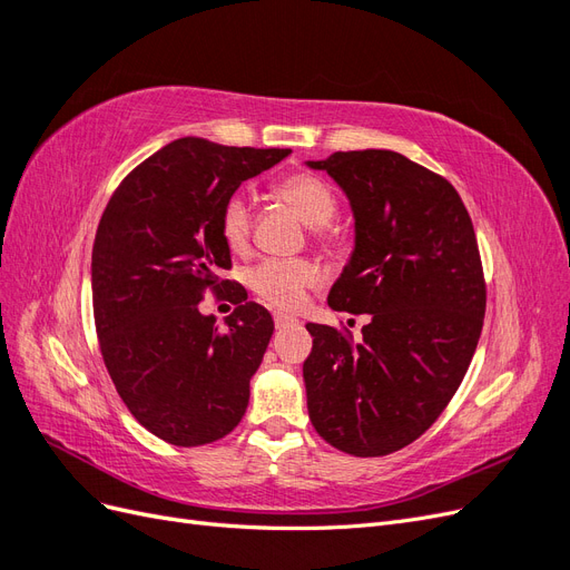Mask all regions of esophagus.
Returning a JSON list of instances; mask_svg holds the SVG:
<instances>
[{"label": "esophagus", "instance_id": "1", "mask_svg": "<svg viewBox=\"0 0 570 570\" xmlns=\"http://www.w3.org/2000/svg\"><path fill=\"white\" fill-rule=\"evenodd\" d=\"M273 321H275V327H278V331H285V327H297L299 325V321L295 316H285V314H275Z\"/></svg>", "mask_w": 570, "mask_h": 570}]
</instances>
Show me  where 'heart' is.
<instances>
[{"label": "heart", "instance_id": "1", "mask_svg": "<svg viewBox=\"0 0 570 570\" xmlns=\"http://www.w3.org/2000/svg\"><path fill=\"white\" fill-rule=\"evenodd\" d=\"M275 199L285 202L295 209L304 223L314 230V239L323 247H331L340 239L333 228V216L337 212V199L331 185L308 170H295L271 185ZM220 239L233 254H245L252 243V209L245 197H230L223 204L218 216ZM321 278V271L314 262L304 256L292 258H264L247 271V287L254 295L275 308H297L308 287Z\"/></svg>", "mask_w": 570, "mask_h": 570}]
</instances>
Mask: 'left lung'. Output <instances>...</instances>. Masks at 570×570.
<instances>
[{
  "label": "left lung",
  "mask_w": 570,
  "mask_h": 570,
  "mask_svg": "<svg viewBox=\"0 0 570 570\" xmlns=\"http://www.w3.org/2000/svg\"><path fill=\"white\" fill-rule=\"evenodd\" d=\"M308 166L347 193L356 220L327 304L371 316L356 342L306 325L308 419L344 454L385 456L438 421L471 366L488 302L475 230L452 183L396 151H335Z\"/></svg>",
  "instance_id": "8db88e82"
}]
</instances>
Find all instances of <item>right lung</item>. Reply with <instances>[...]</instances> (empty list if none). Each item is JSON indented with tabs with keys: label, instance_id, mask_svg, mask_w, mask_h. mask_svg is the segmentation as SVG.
<instances>
[{
	"label": "right lung",
	"instance_id": "add662e5",
	"mask_svg": "<svg viewBox=\"0 0 570 570\" xmlns=\"http://www.w3.org/2000/svg\"><path fill=\"white\" fill-rule=\"evenodd\" d=\"M289 149L183 137L120 180L97 226L92 308L105 366L135 421L168 444L199 446L243 421L273 318L233 287L220 331L199 314L230 268L218 216L235 189Z\"/></svg>",
	"mask_w": 570,
	"mask_h": 570
}]
</instances>
